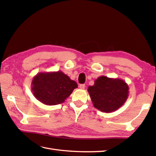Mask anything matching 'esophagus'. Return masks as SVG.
I'll use <instances>...</instances> for the list:
<instances>
[{
  "label": "esophagus",
  "mask_w": 156,
  "mask_h": 156,
  "mask_svg": "<svg viewBox=\"0 0 156 156\" xmlns=\"http://www.w3.org/2000/svg\"><path fill=\"white\" fill-rule=\"evenodd\" d=\"M79 88H80V89H84L85 84H80L79 85Z\"/></svg>",
  "instance_id": "obj_1"
}]
</instances>
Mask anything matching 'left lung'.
I'll list each match as a JSON object with an SVG mask.
<instances>
[{"label":"left lung","mask_w":156,"mask_h":156,"mask_svg":"<svg viewBox=\"0 0 156 156\" xmlns=\"http://www.w3.org/2000/svg\"><path fill=\"white\" fill-rule=\"evenodd\" d=\"M129 86L119 78L101 76L89 86L88 92L94 108L102 112L117 111L124 105L129 96Z\"/></svg>","instance_id":"1"}]
</instances>
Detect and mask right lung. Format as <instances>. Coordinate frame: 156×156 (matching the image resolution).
Masks as SVG:
<instances>
[{"instance_id": "right-lung-1", "label": "right lung", "mask_w": 156, "mask_h": 156, "mask_svg": "<svg viewBox=\"0 0 156 156\" xmlns=\"http://www.w3.org/2000/svg\"><path fill=\"white\" fill-rule=\"evenodd\" d=\"M77 87V83L62 71L37 73L31 82L34 97L46 105L63 103Z\"/></svg>"}]
</instances>
